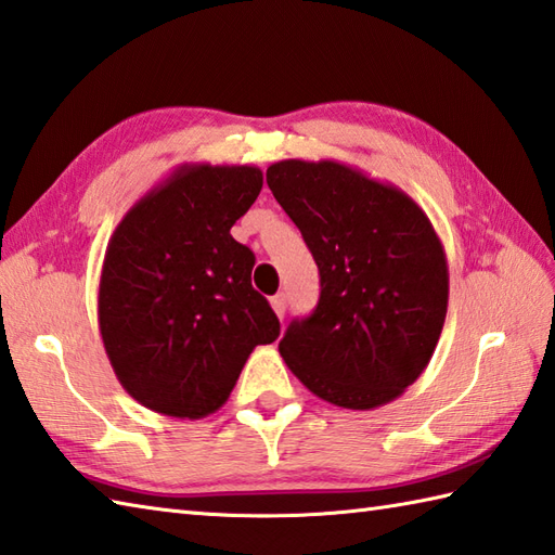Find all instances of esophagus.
Returning <instances> with one entry per match:
<instances>
[{
    "label": "esophagus",
    "mask_w": 555,
    "mask_h": 555,
    "mask_svg": "<svg viewBox=\"0 0 555 555\" xmlns=\"http://www.w3.org/2000/svg\"><path fill=\"white\" fill-rule=\"evenodd\" d=\"M286 308H288V302H286V296L284 293H279V296H274L271 298V310L276 312V317L279 320H284V314H286Z\"/></svg>",
    "instance_id": "obj_1"
}]
</instances>
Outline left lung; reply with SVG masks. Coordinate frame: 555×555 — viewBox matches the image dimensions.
<instances>
[{"label": "left lung", "mask_w": 555, "mask_h": 555, "mask_svg": "<svg viewBox=\"0 0 555 555\" xmlns=\"http://www.w3.org/2000/svg\"><path fill=\"white\" fill-rule=\"evenodd\" d=\"M276 203L320 267V302L279 352L302 386L348 410L403 396L427 370L448 310V262L408 193L334 159L267 169Z\"/></svg>", "instance_id": "obj_1"}]
</instances>
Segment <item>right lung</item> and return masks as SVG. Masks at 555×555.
<instances>
[{"label":"right lung","instance_id":"obj_1","mask_svg":"<svg viewBox=\"0 0 555 555\" xmlns=\"http://www.w3.org/2000/svg\"><path fill=\"white\" fill-rule=\"evenodd\" d=\"M247 164H181L126 211L104 253L98 322L116 379L159 415L227 403L279 320L253 288L255 255L231 235L262 191Z\"/></svg>","mask_w":555,"mask_h":555}]
</instances>
